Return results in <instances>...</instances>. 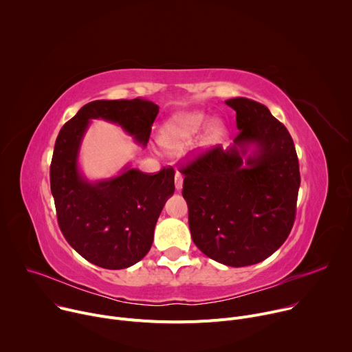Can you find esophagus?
<instances>
[{
	"label": "esophagus",
	"mask_w": 352,
	"mask_h": 352,
	"mask_svg": "<svg viewBox=\"0 0 352 352\" xmlns=\"http://www.w3.org/2000/svg\"><path fill=\"white\" fill-rule=\"evenodd\" d=\"M182 181H184L182 174L177 171V173H175V189H177V190H181V189H182Z\"/></svg>",
	"instance_id": "1"
}]
</instances>
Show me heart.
<instances>
[{
	"instance_id": "heart-1",
	"label": "heart",
	"mask_w": 352,
	"mask_h": 352,
	"mask_svg": "<svg viewBox=\"0 0 352 352\" xmlns=\"http://www.w3.org/2000/svg\"><path fill=\"white\" fill-rule=\"evenodd\" d=\"M206 124L208 116L199 111L174 116L162 126L159 142L168 152H181L200 135ZM223 132L224 124L220 120H213L209 122L204 139L206 143H213Z\"/></svg>"
}]
</instances>
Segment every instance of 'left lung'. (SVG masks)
<instances>
[{
  "label": "left lung",
  "mask_w": 352,
  "mask_h": 352,
  "mask_svg": "<svg viewBox=\"0 0 352 352\" xmlns=\"http://www.w3.org/2000/svg\"><path fill=\"white\" fill-rule=\"evenodd\" d=\"M226 104L236 113L234 144L199 153L179 173L195 245L242 267L267 259L289 235L300 175L292 138L266 106L246 97ZM250 144L256 150L243 161Z\"/></svg>",
  "instance_id": "1"
}]
</instances>
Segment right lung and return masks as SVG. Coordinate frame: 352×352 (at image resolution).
Returning a JSON list of instances; mask_svg holds the SVG:
<instances>
[{"mask_svg":"<svg viewBox=\"0 0 352 352\" xmlns=\"http://www.w3.org/2000/svg\"><path fill=\"white\" fill-rule=\"evenodd\" d=\"M159 106L140 97L96 100L60 131L50 184L63 235L76 252L103 269H125L146 256L157 219L174 193V168L146 174L126 167L118 177L89 182L78 168L80 142L90 120L118 124L146 146Z\"/></svg>","mask_w":352,"mask_h":352,"instance_id":"right-lung-1","label":"right lung"}]
</instances>
